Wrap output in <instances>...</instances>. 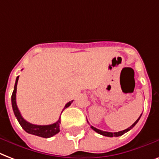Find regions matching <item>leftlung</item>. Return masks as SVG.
Returning <instances> with one entry per match:
<instances>
[{"label":"left lung","mask_w":159,"mask_h":159,"mask_svg":"<svg viewBox=\"0 0 159 159\" xmlns=\"http://www.w3.org/2000/svg\"><path fill=\"white\" fill-rule=\"evenodd\" d=\"M142 116V114L140 115L139 118L136 120V121L134 123V124L131 125V126L129 127V128H128V129H126L123 130V131H119V132H114V133H112V132H106V131H103V130H100V129H96V128H94V127L93 126H90L91 129L93 130H94L95 132H97L98 134H99L103 135V136H106V137H119V136H121V135H123L124 134H125V133H127L128 131H129L131 129H133L134 127L136 125V124H137L138 122H139V120L140 117Z\"/></svg>","instance_id":"obj_1"}]
</instances>
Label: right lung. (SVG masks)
<instances>
[{
	"mask_svg": "<svg viewBox=\"0 0 159 159\" xmlns=\"http://www.w3.org/2000/svg\"><path fill=\"white\" fill-rule=\"evenodd\" d=\"M18 79H19V76H17L16 80V83H15L14 86V90H13V93H12L11 95V104H12V109H13V111H14L15 116L16 117L17 120L19 122V124H20V126L22 127V129L27 132L28 134H30L36 135V136H39V137L42 138H50L55 135L56 134L60 132V119H58V121L55 124H49V125H36V124H32L27 122L26 120H25L23 119V117L21 116V114L20 113L19 109H18V107L16 105V88H17V82H18ZM73 102L70 101L69 103L66 104V106L64 108V109L68 108L70 105L71 104V103ZM63 109V110H64ZM63 112V111H62ZM61 112V114H62Z\"/></svg>",
	"mask_w": 159,
	"mask_h": 159,
	"instance_id": "add662e5",
	"label": "right lung"
}]
</instances>
